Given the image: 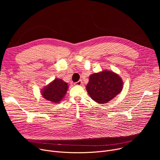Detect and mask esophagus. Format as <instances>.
<instances>
[{
	"instance_id": "obj_1",
	"label": "esophagus",
	"mask_w": 160,
	"mask_h": 160,
	"mask_svg": "<svg viewBox=\"0 0 160 160\" xmlns=\"http://www.w3.org/2000/svg\"><path fill=\"white\" fill-rule=\"evenodd\" d=\"M82 83H83V82H82V80H78V82H75V83H74V85H75V86H81V85H82Z\"/></svg>"
}]
</instances>
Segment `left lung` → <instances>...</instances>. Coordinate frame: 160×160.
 <instances>
[{"label": "left lung", "instance_id": "left-lung-1", "mask_svg": "<svg viewBox=\"0 0 160 160\" xmlns=\"http://www.w3.org/2000/svg\"><path fill=\"white\" fill-rule=\"evenodd\" d=\"M122 85V80L118 74L110 71H103L90 76L86 90L95 102L106 104L120 93Z\"/></svg>", "mask_w": 160, "mask_h": 160}]
</instances>
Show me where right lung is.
<instances>
[{"mask_svg":"<svg viewBox=\"0 0 160 160\" xmlns=\"http://www.w3.org/2000/svg\"><path fill=\"white\" fill-rule=\"evenodd\" d=\"M67 89V83L62 79L56 78L41 91V95L48 101L53 103H58L66 94Z\"/></svg>","mask_w":160,"mask_h":160,"instance_id":"1","label":"right lung"}]
</instances>
